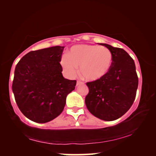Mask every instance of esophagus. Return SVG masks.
<instances>
[{
	"label": "esophagus",
	"mask_w": 156,
	"mask_h": 156,
	"mask_svg": "<svg viewBox=\"0 0 156 156\" xmlns=\"http://www.w3.org/2000/svg\"><path fill=\"white\" fill-rule=\"evenodd\" d=\"M80 84H83V82H81V81H77V83H76V85H80Z\"/></svg>",
	"instance_id": "obj_1"
}]
</instances>
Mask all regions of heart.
Masks as SVG:
<instances>
[{
    "label": "heart",
    "instance_id": "1",
    "mask_svg": "<svg viewBox=\"0 0 156 156\" xmlns=\"http://www.w3.org/2000/svg\"><path fill=\"white\" fill-rule=\"evenodd\" d=\"M112 62V52L106 47L79 44L69 49L68 56L62 57L60 64L69 77H74L80 66L81 75L88 80L94 81L107 75Z\"/></svg>",
    "mask_w": 156,
    "mask_h": 156
}]
</instances>
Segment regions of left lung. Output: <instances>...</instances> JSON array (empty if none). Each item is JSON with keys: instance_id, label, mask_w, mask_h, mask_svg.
I'll return each mask as SVG.
<instances>
[{"instance_id": "left-lung-1", "label": "left lung", "mask_w": 156, "mask_h": 156, "mask_svg": "<svg viewBox=\"0 0 156 156\" xmlns=\"http://www.w3.org/2000/svg\"><path fill=\"white\" fill-rule=\"evenodd\" d=\"M100 44L112 52V65L104 77L86 83L89 93L85 104L96 117L110 122L120 118L132 106L138 77L134 60L126 51L107 44Z\"/></svg>"}]
</instances>
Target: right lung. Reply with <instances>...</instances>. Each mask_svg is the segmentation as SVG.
Wrapping results in <instances>:
<instances>
[{"label": "right lung", "mask_w": 156, "mask_h": 156, "mask_svg": "<svg viewBox=\"0 0 156 156\" xmlns=\"http://www.w3.org/2000/svg\"><path fill=\"white\" fill-rule=\"evenodd\" d=\"M64 46L29 52L17 64L12 91L21 112L30 120L46 123L62 112L76 80L63 77L60 60Z\"/></svg>", "instance_id": "1"}]
</instances>
